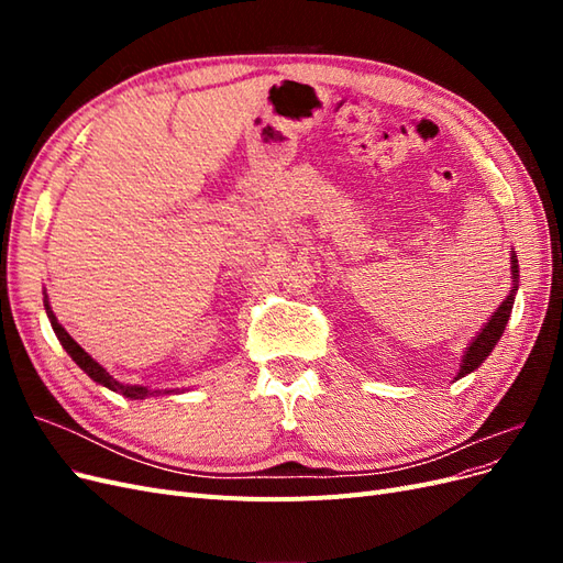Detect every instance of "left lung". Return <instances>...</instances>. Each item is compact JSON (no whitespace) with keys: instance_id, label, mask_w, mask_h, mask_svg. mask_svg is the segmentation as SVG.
I'll return each mask as SVG.
<instances>
[{"instance_id":"left-lung-1","label":"left lung","mask_w":563,"mask_h":563,"mask_svg":"<svg viewBox=\"0 0 563 563\" xmlns=\"http://www.w3.org/2000/svg\"><path fill=\"white\" fill-rule=\"evenodd\" d=\"M512 279H515V286L512 291H509V296L500 302V308L490 314V319L486 321V327L474 335V340L470 343V347L465 350L463 354V364H460V371H457V378H465L467 373L476 371L482 364L486 356L493 352V347L498 345V340L507 327V319L509 314H512V305H515V296H517V282H519V265H517V255L512 253Z\"/></svg>"}]
</instances>
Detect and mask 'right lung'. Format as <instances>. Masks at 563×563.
<instances>
[{
  "mask_svg": "<svg viewBox=\"0 0 563 563\" xmlns=\"http://www.w3.org/2000/svg\"><path fill=\"white\" fill-rule=\"evenodd\" d=\"M44 308H46V317H48V321H51V327H54V331H56V335H58V340H60L63 350L73 356V362H75L84 373H87V376H89L93 383L103 385V387H108V389H112V391H119V395H124V397H129V399H145L147 395H155L157 389L152 391V389H147V387H143V385H124V383H119L117 378H112L110 373H108L103 366H100L87 350L79 347L77 340L60 327L56 314H54V310H51V305H48L46 296H44ZM166 391H174V389H166Z\"/></svg>",
  "mask_w": 563,
  "mask_h": 563,
  "instance_id": "obj_1",
  "label": "right lung"
}]
</instances>
